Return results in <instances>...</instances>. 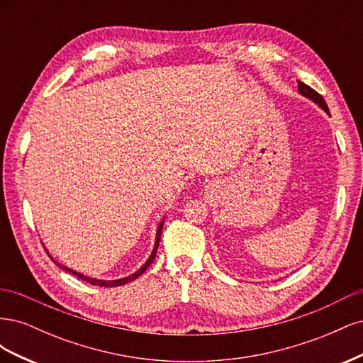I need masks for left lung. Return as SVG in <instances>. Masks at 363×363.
Here are the masks:
<instances>
[{"label":"left lung","instance_id":"8db88e82","mask_svg":"<svg viewBox=\"0 0 363 363\" xmlns=\"http://www.w3.org/2000/svg\"><path fill=\"white\" fill-rule=\"evenodd\" d=\"M298 94L300 95H303V96H306V98H309L311 101H313L318 107H321L323 111L327 113V115H330L328 113V107H327V104H325V101H324V98L318 94V92H315L312 87H309L307 84H304L303 82H298Z\"/></svg>","mask_w":363,"mask_h":363}]
</instances>
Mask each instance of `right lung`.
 <instances>
[{
	"label": "right lung",
	"instance_id": "right-lung-1",
	"mask_svg": "<svg viewBox=\"0 0 363 363\" xmlns=\"http://www.w3.org/2000/svg\"><path fill=\"white\" fill-rule=\"evenodd\" d=\"M163 223H164V216L162 218V221H160V224H159V227H157V230H156V240H155V248H152V251H151V255H150V257L145 260V263L144 265H142L139 269H136L133 274H130V276H127V277H123V279H116V280H101V279H94V277H87V276H84V274H82V272H79V271H75V269H72V268H68V267H65V265H62L60 262H57L56 259H52V256L50 255V251L45 248V251H47V255L51 257V260L56 263V265L59 267V268H62L63 271H67V272H69V274H74L75 277H79V279H82V280H84V281H87V283H91V284H95V286H106V288H113V286H123V284H127L128 281H131V280H135V279H138L142 272H144L151 263H152V260L156 259V252H157V248H159V242H160V235H162V227H163ZM43 245V244H42Z\"/></svg>",
	"mask_w": 363,
	"mask_h": 363
}]
</instances>
